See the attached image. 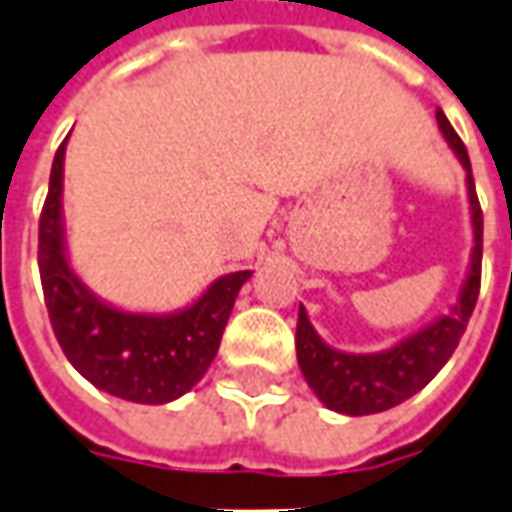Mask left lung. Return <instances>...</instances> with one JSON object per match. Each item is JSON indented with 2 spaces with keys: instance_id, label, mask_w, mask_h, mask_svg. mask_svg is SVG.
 I'll use <instances>...</instances> for the list:
<instances>
[{
  "instance_id": "left-lung-1",
  "label": "left lung",
  "mask_w": 512,
  "mask_h": 512,
  "mask_svg": "<svg viewBox=\"0 0 512 512\" xmlns=\"http://www.w3.org/2000/svg\"><path fill=\"white\" fill-rule=\"evenodd\" d=\"M435 116H438L443 139L449 142L457 161L465 169V195H468L471 231H474L465 281L457 301L451 303L446 315L435 317L424 329L412 331L404 340H398L384 351H373V354H351V351L334 348L309 323L306 309L303 306L298 309L295 351H298L303 379L329 410L343 412V415L384 412L415 396L418 390H424L426 384L438 376V370L449 362L463 337L465 323L477 306L479 270H482V211H479L477 189H474V178H471V161L465 153V144L454 133L446 114L438 111Z\"/></svg>"
}]
</instances>
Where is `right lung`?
Instances as JSON below:
<instances>
[{
	"instance_id": "right-lung-1",
	"label": "right lung",
	"mask_w": 512,
	"mask_h": 512,
	"mask_svg": "<svg viewBox=\"0 0 512 512\" xmlns=\"http://www.w3.org/2000/svg\"><path fill=\"white\" fill-rule=\"evenodd\" d=\"M63 158L66 142L52 161L49 195L38 222V270L55 337L74 370L102 393L133 404H169L209 370L236 295L253 270L220 276L175 312H133L108 303L69 262Z\"/></svg>"
}]
</instances>
